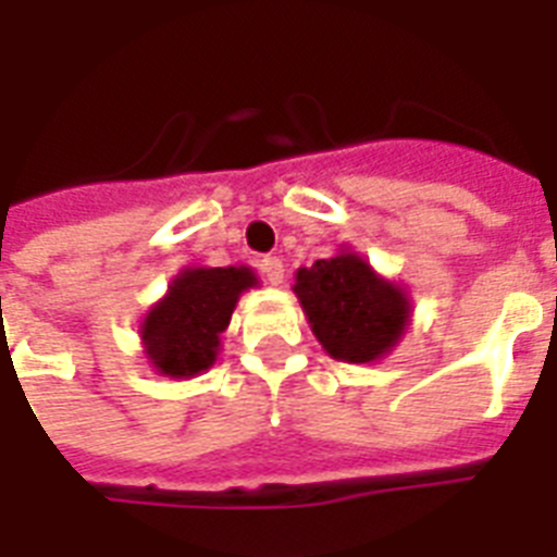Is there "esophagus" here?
I'll return each instance as SVG.
<instances>
[{
  "instance_id": "obj_1",
  "label": "esophagus",
  "mask_w": 557,
  "mask_h": 557,
  "mask_svg": "<svg viewBox=\"0 0 557 557\" xmlns=\"http://www.w3.org/2000/svg\"><path fill=\"white\" fill-rule=\"evenodd\" d=\"M260 271H263V277L269 280L271 286H280L283 277H286V265H283L280 257H263V260H260Z\"/></svg>"
}]
</instances>
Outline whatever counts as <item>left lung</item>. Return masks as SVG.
<instances>
[{
  "label": "left lung",
  "mask_w": 557,
  "mask_h": 557,
  "mask_svg": "<svg viewBox=\"0 0 557 557\" xmlns=\"http://www.w3.org/2000/svg\"><path fill=\"white\" fill-rule=\"evenodd\" d=\"M294 294L325 355L343 363H377L404 341L414 311L409 292L349 246L297 269Z\"/></svg>",
  "instance_id": "8db88e82"
}]
</instances>
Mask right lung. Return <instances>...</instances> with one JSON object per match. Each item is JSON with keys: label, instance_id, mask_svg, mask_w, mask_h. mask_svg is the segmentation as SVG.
Segmentation results:
<instances>
[{"label": "right lung", "instance_id": "add662e5", "mask_svg": "<svg viewBox=\"0 0 557 557\" xmlns=\"http://www.w3.org/2000/svg\"><path fill=\"white\" fill-rule=\"evenodd\" d=\"M260 286L248 265H185L169 292L139 320L143 355L151 369L171 381H191L208 372L220 355L239 294Z\"/></svg>", "mask_w": 557, "mask_h": 557}]
</instances>
